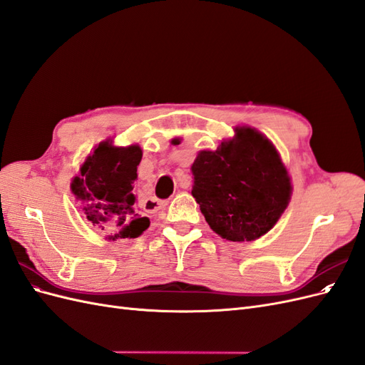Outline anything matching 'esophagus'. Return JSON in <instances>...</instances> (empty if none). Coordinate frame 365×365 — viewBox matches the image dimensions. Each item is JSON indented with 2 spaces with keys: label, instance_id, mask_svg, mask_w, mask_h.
Returning a JSON list of instances; mask_svg holds the SVG:
<instances>
[{
  "label": "esophagus",
  "instance_id": "34e87169",
  "mask_svg": "<svg viewBox=\"0 0 365 365\" xmlns=\"http://www.w3.org/2000/svg\"><path fill=\"white\" fill-rule=\"evenodd\" d=\"M149 201H150V202H153L152 205H155V207H153V208H155V210L158 208L156 207L157 205H158L159 207H161V205H163V202H161V201H158V200H155V197H152V200H149Z\"/></svg>",
  "mask_w": 365,
  "mask_h": 365
}]
</instances>
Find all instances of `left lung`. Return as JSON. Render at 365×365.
<instances>
[{"instance_id": "left-lung-1", "label": "left lung", "mask_w": 365, "mask_h": 365, "mask_svg": "<svg viewBox=\"0 0 365 365\" xmlns=\"http://www.w3.org/2000/svg\"><path fill=\"white\" fill-rule=\"evenodd\" d=\"M235 132V138L216 150L197 153L192 195L215 233L231 242H251L277 222L289 204L292 185L267 137L248 126Z\"/></svg>"}]
</instances>
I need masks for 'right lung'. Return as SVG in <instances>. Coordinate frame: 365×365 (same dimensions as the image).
I'll list each match as a JSON object with an SVG mask.
<instances>
[{"instance_id": "right-lung-1", "label": "right lung", "mask_w": 365, "mask_h": 365, "mask_svg": "<svg viewBox=\"0 0 365 365\" xmlns=\"http://www.w3.org/2000/svg\"><path fill=\"white\" fill-rule=\"evenodd\" d=\"M141 157L138 145L117 148L111 140L102 141L71 181V192L85 202L86 219L108 231L109 240L135 239L150 224L149 217L137 213L132 193Z\"/></svg>"}]
</instances>
